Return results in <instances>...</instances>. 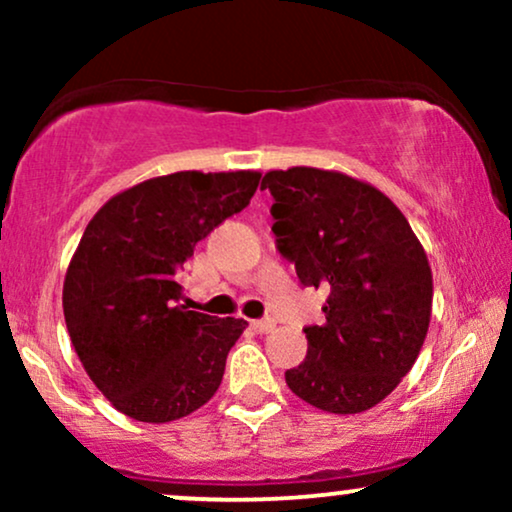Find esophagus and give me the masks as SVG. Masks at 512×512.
I'll return each instance as SVG.
<instances>
[{"mask_svg": "<svg viewBox=\"0 0 512 512\" xmlns=\"http://www.w3.org/2000/svg\"><path fill=\"white\" fill-rule=\"evenodd\" d=\"M250 327L255 332H260V334H267V332H272L274 327H276V322L272 320V317H264V320H252L250 322Z\"/></svg>", "mask_w": 512, "mask_h": 512, "instance_id": "34e87169", "label": "esophagus"}]
</instances>
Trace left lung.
Listing matches in <instances>:
<instances>
[{"label": "left lung", "instance_id": "obj_1", "mask_svg": "<svg viewBox=\"0 0 512 512\" xmlns=\"http://www.w3.org/2000/svg\"><path fill=\"white\" fill-rule=\"evenodd\" d=\"M276 248L303 286L327 291L325 322L305 327L308 356L286 370L293 395L361 414L409 373L431 322L433 276L390 197L337 170H269Z\"/></svg>", "mask_w": 512, "mask_h": 512}]
</instances>
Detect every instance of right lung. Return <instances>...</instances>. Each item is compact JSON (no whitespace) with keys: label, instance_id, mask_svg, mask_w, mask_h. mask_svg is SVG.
Masks as SVG:
<instances>
[{"label":"right lung","instance_id":"add662e5","mask_svg":"<svg viewBox=\"0 0 512 512\" xmlns=\"http://www.w3.org/2000/svg\"><path fill=\"white\" fill-rule=\"evenodd\" d=\"M260 178L180 170L129 187L88 221L64 276V322L88 378L129 419L168 424L219 390L248 322L187 310L175 279Z\"/></svg>","mask_w":512,"mask_h":512}]
</instances>
